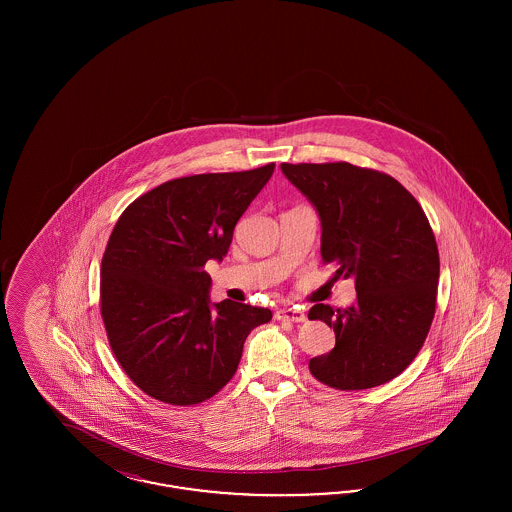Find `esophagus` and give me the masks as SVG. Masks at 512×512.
Instances as JSON below:
<instances>
[{
    "instance_id": "obj_1",
    "label": "esophagus",
    "mask_w": 512,
    "mask_h": 512,
    "mask_svg": "<svg viewBox=\"0 0 512 512\" xmlns=\"http://www.w3.org/2000/svg\"><path fill=\"white\" fill-rule=\"evenodd\" d=\"M276 318L278 320H290V322H305L307 315L303 309L299 307H290V309H280L276 311Z\"/></svg>"
}]
</instances>
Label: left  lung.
Wrapping results in <instances>:
<instances>
[{"instance_id":"1","label":"left lung","mask_w":512,"mask_h":512,"mask_svg":"<svg viewBox=\"0 0 512 512\" xmlns=\"http://www.w3.org/2000/svg\"><path fill=\"white\" fill-rule=\"evenodd\" d=\"M317 209L320 255L353 278L357 301L317 303L309 318L334 328L336 345L309 370L336 390L382 386L413 363L426 340L439 280V253L422 207L395 178L349 163H282Z\"/></svg>"}]
</instances>
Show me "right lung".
Returning a JSON list of instances; mask_svg holds the SVG:
<instances>
[{"label":"right lung","mask_w":512,"mask_h":512,"mask_svg":"<svg viewBox=\"0 0 512 512\" xmlns=\"http://www.w3.org/2000/svg\"><path fill=\"white\" fill-rule=\"evenodd\" d=\"M274 163L169 180L132 201L101 261V317L128 378L149 397L195 405L222 390L244 341L272 313L211 303L207 261H222L234 226Z\"/></svg>","instance_id":"right-lung-1"}]
</instances>
